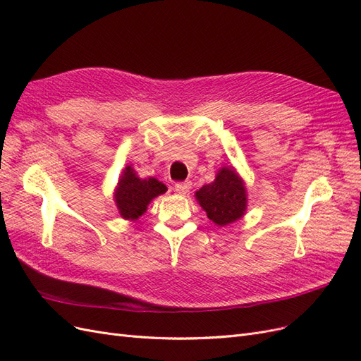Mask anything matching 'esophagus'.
<instances>
[{"mask_svg":"<svg viewBox=\"0 0 361 361\" xmlns=\"http://www.w3.org/2000/svg\"><path fill=\"white\" fill-rule=\"evenodd\" d=\"M174 190H176V192H179V194H182V195H185V194H188L190 192V190H191V182H178L176 185H174Z\"/></svg>","mask_w":361,"mask_h":361,"instance_id":"1","label":"esophagus"}]
</instances>
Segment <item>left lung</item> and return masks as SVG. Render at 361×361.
<instances>
[{"instance_id":"left-lung-1","label":"left lung","mask_w":361,"mask_h":361,"mask_svg":"<svg viewBox=\"0 0 361 361\" xmlns=\"http://www.w3.org/2000/svg\"><path fill=\"white\" fill-rule=\"evenodd\" d=\"M195 200L212 223L218 227L228 226L241 220L247 212L245 182L235 167L224 166L216 171L214 182L195 191Z\"/></svg>"}]
</instances>
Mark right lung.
I'll return each instance as SVG.
<instances>
[{
    "label": "right lung",
    "instance_id": "add662e5",
    "mask_svg": "<svg viewBox=\"0 0 361 361\" xmlns=\"http://www.w3.org/2000/svg\"><path fill=\"white\" fill-rule=\"evenodd\" d=\"M167 191V187L155 178L141 179L135 170L128 166L114 190V203L120 216L128 221H135L147 211V206L158 195Z\"/></svg>",
    "mask_w": 361,
    "mask_h": 361
}]
</instances>
